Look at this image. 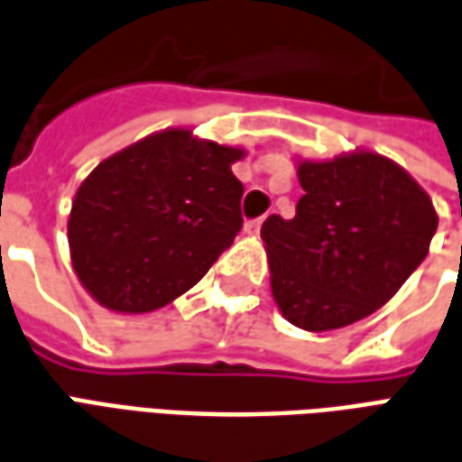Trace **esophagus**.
I'll use <instances>...</instances> for the list:
<instances>
[{"label": "esophagus", "mask_w": 462, "mask_h": 462, "mask_svg": "<svg viewBox=\"0 0 462 462\" xmlns=\"http://www.w3.org/2000/svg\"><path fill=\"white\" fill-rule=\"evenodd\" d=\"M262 227V217H257V220H247L245 222V235H257Z\"/></svg>", "instance_id": "34e87169"}]
</instances>
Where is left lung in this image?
<instances>
[{
  "label": "left lung",
  "instance_id": "1",
  "mask_svg": "<svg viewBox=\"0 0 462 462\" xmlns=\"http://www.w3.org/2000/svg\"><path fill=\"white\" fill-rule=\"evenodd\" d=\"M297 178V215L262 225L272 297L300 329H341L383 307L426 260L436 208L398 162L371 151L300 161Z\"/></svg>",
  "mask_w": 462,
  "mask_h": 462
}]
</instances>
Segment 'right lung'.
Listing matches in <instances>:
<instances>
[{
    "label": "right lung",
    "instance_id": "obj_1",
    "mask_svg": "<svg viewBox=\"0 0 462 462\" xmlns=\"http://www.w3.org/2000/svg\"><path fill=\"white\" fill-rule=\"evenodd\" d=\"M242 148L165 128L114 152L69 215L76 277L106 310H161L205 277L242 227Z\"/></svg>",
    "mask_w": 462,
    "mask_h": 462
}]
</instances>
